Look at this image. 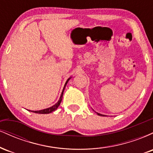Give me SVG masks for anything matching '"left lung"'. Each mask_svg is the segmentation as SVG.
<instances>
[{
    "mask_svg": "<svg viewBox=\"0 0 153 153\" xmlns=\"http://www.w3.org/2000/svg\"><path fill=\"white\" fill-rule=\"evenodd\" d=\"M96 114H98V115H99V116H101V117H105V115H103V114H101L97 113V112H96Z\"/></svg>",
    "mask_w": 153,
    "mask_h": 153,
    "instance_id": "1",
    "label": "left lung"
}]
</instances>
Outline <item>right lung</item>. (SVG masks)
I'll return each instance as SVG.
<instances>
[{
  "label": "right lung",
  "mask_w": 153,
  "mask_h": 153,
  "mask_svg": "<svg viewBox=\"0 0 153 153\" xmlns=\"http://www.w3.org/2000/svg\"><path fill=\"white\" fill-rule=\"evenodd\" d=\"M71 78H72V77H71V78H69L68 79V80H67V81L65 82V83L64 88H63V89H62V94H61L60 97H59V99L58 100V101H57V102L55 103V104H54L52 106L49 107V108H45V109H42V110H39V111H30V110H28V111H31V112H34V113H36V114H50V113H52V112L54 111H55L57 108H58V106H59V104H60L61 101H62V96H63V92H64L65 88L67 83H68V81H69V80H70V79H71Z\"/></svg>",
  "instance_id": "right-lung-1"
}]
</instances>
